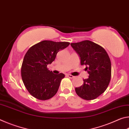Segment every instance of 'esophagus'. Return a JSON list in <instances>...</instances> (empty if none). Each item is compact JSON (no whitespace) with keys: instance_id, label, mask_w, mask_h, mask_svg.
I'll list each match as a JSON object with an SVG mask.
<instances>
[{"instance_id":"1","label":"esophagus","mask_w":129,"mask_h":129,"mask_svg":"<svg viewBox=\"0 0 129 129\" xmlns=\"http://www.w3.org/2000/svg\"><path fill=\"white\" fill-rule=\"evenodd\" d=\"M67 76H68V77L69 78H73L74 77H75V76H73L71 75H68Z\"/></svg>"}]
</instances>
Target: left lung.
I'll return each mask as SVG.
<instances>
[{"label": "left lung", "mask_w": 129, "mask_h": 129, "mask_svg": "<svg viewBox=\"0 0 129 129\" xmlns=\"http://www.w3.org/2000/svg\"><path fill=\"white\" fill-rule=\"evenodd\" d=\"M72 47L80 56L81 65H86L89 73L83 79L81 86L75 88L77 94L82 99L91 100L103 93L108 88L111 78V62L104 48L89 40L71 43Z\"/></svg>", "instance_id": "8db88e82"}]
</instances>
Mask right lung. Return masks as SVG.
Listing matches in <instances>:
<instances>
[{
	"instance_id": "right-lung-1",
	"label": "right lung",
	"mask_w": 129,
	"mask_h": 129,
	"mask_svg": "<svg viewBox=\"0 0 129 129\" xmlns=\"http://www.w3.org/2000/svg\"><path fill=\"white\" fill-rule=\"evenodd\" d=\"M70 44L69 42L44 40L28 50L21 65V75L29 93L36 99L47 100L56 94L64 74L56 75L47 68L57 53Z\"/></svg>"
}]
</instances>
